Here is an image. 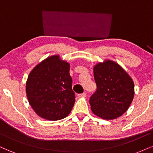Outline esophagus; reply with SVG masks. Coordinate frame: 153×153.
I'll list each match as a JSON object with an SVG mask.
<instances>
[{
	"label": "esophagus",
	"mask_w": 153,
	"mask_h": 153,
	"mask_svg": "<svg viewBox=\"0 0 153 153\" xmlns=\"http://www.w3.org/2000/svg\"><path fill=\"white\" fill-rule=\"evenodd\" d=\"M78 97L79 98H85V97H86V94H85V93H82V94H78Z\"/></svg>",
	"instance_id": "34e87169"
}]
</instances>
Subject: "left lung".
Returning a JSON list of instances; mask_svg holds the SVG:
<instances>
[{
    "instance_id": "8db88e82",
    "label": "left lung",
    "mask_w": 153,
    "mask_h": 153,
    "mask_svg": "<svg viewBox=\"0 0 153 153\" xmlns=\"http://www.w3.org/2000/svg\"><path fill=\"white\" fill-rule=\"evenodd\" d=\"M94 75L97 89L90 98L93 113L107 120L121 117L134 99L132 79L118 63L109 59L96 64Z\"/></svg>"
}]
</instances>
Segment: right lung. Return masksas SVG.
I'll use <instances>...</instances> for the list:
<instances>
[{
    "label": "right lung",
    "instance_id": "add662e5",
    "mask_svg": "<svg viewBox=\"0 0 153 153\" xmlns=\"http://www.w3.org/2000/svg\"><path fill=\"white\" fill-rule=\"evenodd\" d=\"M70 64L59 55L49 57L29 73L26 84L28 101L36 114L47 120L65 118L75 101Z\"/></svg>",
    "mask_w": 153,
    "mask_h": 153
}]
</instances>
